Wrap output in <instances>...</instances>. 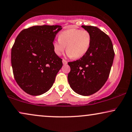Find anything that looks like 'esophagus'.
Returning <instances> with one entry per match:
<instances>
[{"instance_id":"obj_1","label":"esophagus","mask_w":132,"mask_h":132,"mask_svg":"<svg viewBox=\"0 0 132 132\" xmlns=\"http://www.w3.org/2000/svg\"><path fill=\"white\" fill-rule=\"evenodd\" d=\"M62 63H63V64H64V65H66V64H67V61H65V59H63L62 60Z\"/></svg>"}]
</instances>
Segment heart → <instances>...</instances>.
I'll return each mask as SVG.
<instances>
[{
	"label": "heart",
	"mask_w": 132,
	"mask_h": 132,
	"mask_svg": "<svg viewBox=\"0 0 132 132\" xmlns=\"http://www.w3.org/2000/svg\"><path fill=\"white\" fill-rule=\"evenodd\" d=\"M91 42V35L87 30L69 29L61 32L58 39L54 41V51L57 55H61L66 46L67 54L69 57L79 58L88 51Z\"/></svg>",
	"instance_id": "heart-1"
}]
</instances>
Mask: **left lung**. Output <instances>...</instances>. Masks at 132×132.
<instances>
[{
  "label": "left lung",
  "instance_id": "1",
  "mask_svg": "<svg viewBox=\"0 0 132 132\" xmlns=\"http://www.w3.org/2000/svg\"><path fill=\"white\" fill-rule=\"evenodd\" d=\"M82 27L90 33L92 42L88 51L79 59L68 62L70 86L79 95L89 96L100 90L107 81L114 52L109 36L98 28Z\"/></svg>",
  "mask_w": 132,
  "mask_h": 132
}]
</instances>
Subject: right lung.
I'll return each mask as SVG.
<instances>
[{"label": "right lung", "mask_w": 132, "mask_h": 132, "mask_svg": "<svg viewBox=\"0 0 132 132\" xmlns=\"http://www.w3.org/2000/svg\"><path fill=\"white\" fill-rule=\"evenodd\" d=\"M60 25H40L24 29L11 48V65L16 82L32 96L47 92L53 84L62 67V59L54 51Z\"/></svg>", "instance_id": "obj_1"}]
</instances>
